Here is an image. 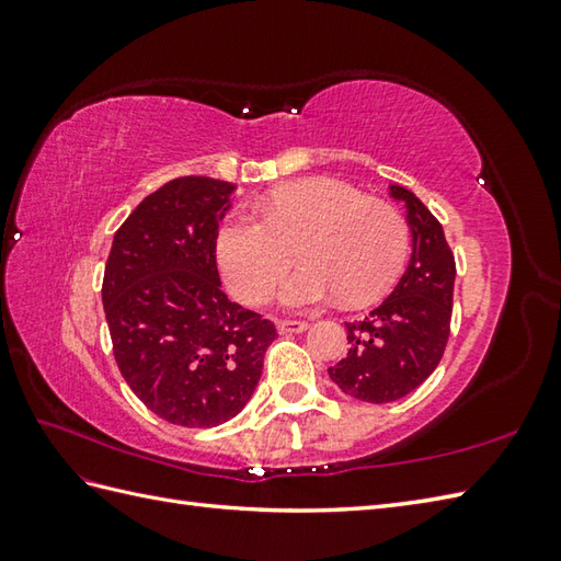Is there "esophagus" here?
Here are the masks:
<instances>
[{
    "label": "esophagus",
    "mask_w": 561,
    "mask_h": 561,
    "mask_svg": "<svg viewBox=\"0 0 561 561\" xmlns=\"http://www.w3.org/2000/svg\"><path fill=\"white\" fill-rule=\"evenodd\" d=\"M277 328L279 332H304L308 330V323L306 320H279Z\"/></svg>",
    "instance_id": "1"
}]
</instances>
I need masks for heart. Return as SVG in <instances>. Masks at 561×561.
Segmentation results:
<instances>
[{"label":"heart","mask_w":561,"mask_h":561,"mask_svg":"<svg viewBox=\"0 0 561 561\" xmlns=\"http://www.w3.org/2000/svg\"><path fill=\"white\" fill-rule=\"evenodd\" d=\"M260 219L233 211L219 226L217 260L238 299H272L296 250L306 265L282 287V301L316 306L332 296L366 304L390 289L410 250V226L390 202L364 197L330 178L282 185L257 202Z\"/></svg>","instance_id":"obj_1"}]
</instances>
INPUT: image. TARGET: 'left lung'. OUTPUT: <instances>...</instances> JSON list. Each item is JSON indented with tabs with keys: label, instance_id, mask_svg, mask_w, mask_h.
I'll return each mask as SVG.
<instances>
[{
	"label": "left lung",
	"instance_id": "left-lung-1",
	"mask_svg": "<svg viewBox=\"0 0 561 561\" xmlns=\"http://www.w3.org/2000/svg\"><path fill=\"white\" fill-rule=\"evenodd\" d=\"M390 195L408 205L410 265L383 304L347 323L350 352L328 368L342 392L376 404L410 396L434 374L450 335L456 282L444 226L410 190L390 185Z\"/></svg>",
	"mask_w": 561,
	"mask_h": 561
}]
</instances>
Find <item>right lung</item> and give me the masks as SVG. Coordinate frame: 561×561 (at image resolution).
Wrapping results in <instances>:
<instances>
[{
	"label": "right lung",
	"instance_id": "obj_1",
	"mask_svg": "<svg viewBox=\"0 0 561 561\" xmlns=\"http://www.w3.org/2000/svg\"><path fill=\"white\" fill-rule=\"evenodd\" d=\"M233 183L169 181L139 202L103 274V311L127 386L161 420L209 428L241 412L277 330L229 301L217 270Z\"/></svg>",
	"mask_w": 561,
	"mask_h": 561
}]
</instances>
